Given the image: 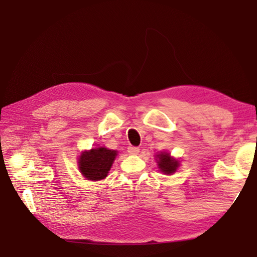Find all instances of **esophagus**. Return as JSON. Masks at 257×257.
<instances>
[{
    "label": "esophagus",
    "instance_id": "esophagus-1",
    "mask_svg": "<svg viewBox=\"0 0 257 257\" xmlns=\"http://www.w3.org/2000/svg\"><path fill=\"white\" fill-rule=\"evenodd\" d=\"M127 151H128V153L132 154V155H136V154L139 152V148L131 146V147L127 148Z\"/></svg>",
    "mask_w": 257,
    "mask_h": 257
}]
</instances>
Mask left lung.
<instances>
[{
    "label": "left lung",
    "instance_id": "8db88e82",
    "mask_svg": "<svg viewBox=\"0 0 257 257\" xmlns=\"http://www.w3.org/2000/svg\"><path fill=\"white\" fill-rule=\"evenodd\" d=\"M155 161L158 163L160 172L164 175H173L180 167V161L172 157L170 153L166 151H162L155 154Z\"/></svg>",
    "mask_w": 257,
    "mask_h": 257
}]
</instances>
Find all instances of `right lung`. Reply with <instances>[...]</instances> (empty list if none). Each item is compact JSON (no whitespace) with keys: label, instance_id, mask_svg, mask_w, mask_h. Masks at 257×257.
I'll return each instance as SVG.
<instances>
[{"label":"right lung","instance_id":"1","mask_svg":"<svg viewBox=\"0 0 257 257\" xmlns=\"http://www.w3.org/2000/svg\"><path fill=\"white\" fill-rule=\"evenodd\" d=\"M118 155V151L106 147H96L80 152L78 157V169L85 180L100 181L108 173Z\"/></svg>","mask_w":257,"mask_h":257}]
</instances>
